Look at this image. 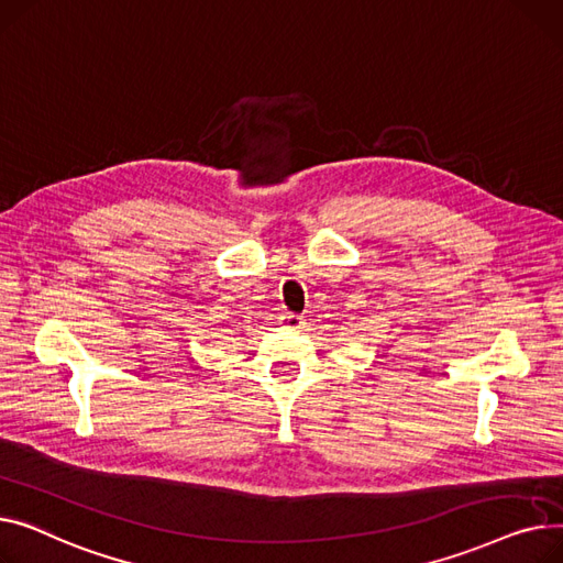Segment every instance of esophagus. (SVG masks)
Segmentation results:
<instances>
[{
  "label": "esophagus",
  "mask_w": 563,
  "mask_h": 563,
  "mask_svg": "<svg viewBox=\"0 0 563 563\" xmlns=\"http://www.w3.org/2000/svg\"><path fill=\"white\" fill-rule=\"evenodd\" d=\"M284 324L290 327V329H302L305 318L297 316V313H286V316H284Z\"/></svg>",
  "instance_id": "1"
}]
</instances>
